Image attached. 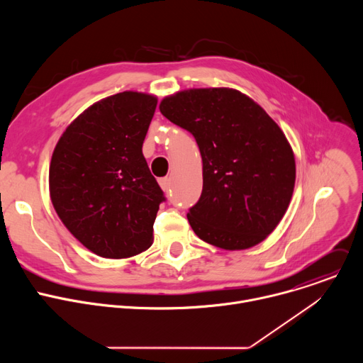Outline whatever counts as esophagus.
<instances>
[{"label":"esophagus","mask_w":363,"mask_h":363,"mask_svg":"<svg viewBox=\"0 0 363 363\" xmlns=\"http://www.w3.org/2000/svg\"><path fill=\"white\" fill-rule=\"evenodd\" d=\"M160 185H161V188L168 194V191H169V188H171V181H169V178H161V179H160Z\"/></svg>","instance_id":"obj_1"}]
</instances>
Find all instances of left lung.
<instances>
[{"instance_id": "8db88e82", "label": "left lung", "mask_w": 363, "mask_h": 363, "mask_svg": "<svg viewBox=\"0 0 363 363\" xmlns=\"http://www.w3.org/2000/svg\"><path fill=\"white\" fill-rule=\"evenodd\" d=\"M161 113L192 133L202 158V192L186 214L194 233L224 250L266 240L290 203L296 162L279 125L247 94L228 87L165 97Z\"/></svg>"}]
</instances>
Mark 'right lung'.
<instances>
[{"label": "right lung", "instance_id": "add662e5", "mask_svg": "<svg viewBox=\"0 0 363 363\" xmlns=\"http://www.w3.org/2000/svg\"><path fill=\"white\" fill-rule=\"evenodd\" d=\"M158 99L122 91L101 99L63 132L50 162V198L66 228L91 252L128 258L152 245L165 201L142 145Z\"/></svg>", "mask_w": 363, "mask_h": 363}]
</instances>
